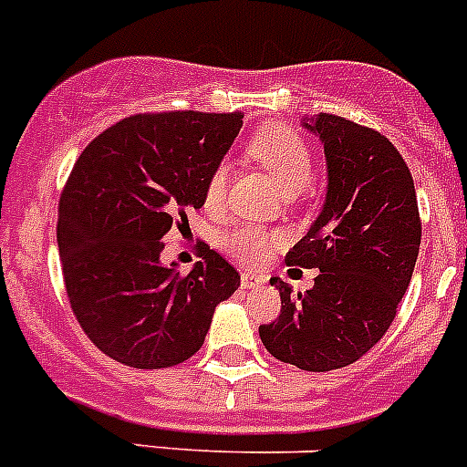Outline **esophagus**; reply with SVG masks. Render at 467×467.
<instances>
[{
  "mask_svg": "<svg viewBox=\"0 0 467 467\" xmlns=\"http://www.w3.org/2000/svg\"><path fill=\"white\" fill-rule=\"evenodd\" d=\"M264 283V278L262 275H257V274H250V271H245V274H241V285L243 287H257V285H262Z\"/></svg>",
  "mask_w": 467,
  "mask_h": 467,
  "instance_id": "1",
  "label": "esophagus"
}]
</instances>
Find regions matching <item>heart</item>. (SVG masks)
<instances>
[{
	"mask_svg": "<svg viewBox=\"0 0 467 467\" xmlns=\"http://www.w3.org/2000/svg\"><path fill=\"white\" fill-rule=\"evenodd\" d=\"M245 151L274 177L275 184L285 193L301 192L311 182L313 154L306 140L283 123H269L259 128L247 142ZM226 180H229L226 166H217L210 172L203 187L205 208H220L226 193ZM278 241L280 236L275 231L264 229L259 224H236L222 234V245L226 247V253L243 264H259Z\"/></svg>",
	"mask_w": 467,
	"mask_h": 467,
	"instance_id": "b5f03b06",
	"label": "heart"
}]
</instances>
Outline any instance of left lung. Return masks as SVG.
Here are the masks:
<instances>
[{
    "label": "left lung",
    "instance_id": "8db88e82",
    "mask_svg": "<svg viewBox=\"0 0 467 467\" xmlns=\"http://www.w3.org/2000/svg\"><path fill=\"white\" fill-rule=\"evenodd\" d=\"M304 126L325 144L327 196L285 259L320 274L304 295L271 278L283 306L259 337L280 362L329 372L360 360L393 323L419 257L420 217L410 168L386 135L323 111Z\"/></svg>",
    "mask_w": 467,
    "mask_h": 467
}]
</instances>
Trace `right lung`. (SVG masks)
<instances>
[{
	"mask_svg": "<svg viewBox=\"0 0 467 467\" xmlns=\"http://www.w3.org/2000/svg\"><path fill=\"white\" fill-rule=\"evenodd\" d=\"M243 126V114L161 111L114 123L81 151L57 205L65 290L98 348L135 369L189 360L205 341L214 306L241 285L222 254L198 243L182 275L161 264L163 238L187 210Z\"/></svg>",
	"mask_w": 467,
	"mask_h": 467,
	"instance_id": "add662e5",
	"label": "right lung"
}]
</instances>
